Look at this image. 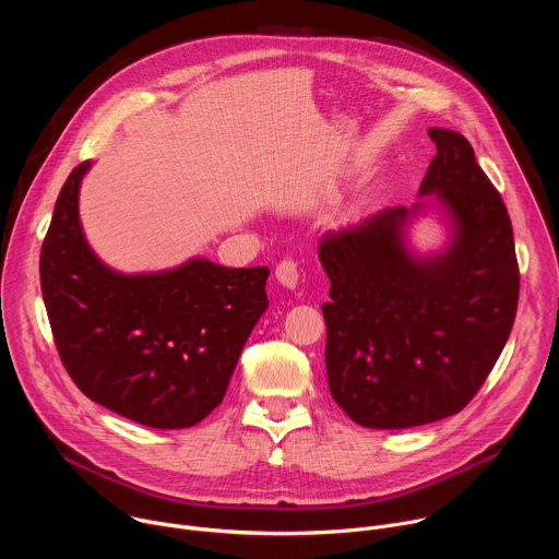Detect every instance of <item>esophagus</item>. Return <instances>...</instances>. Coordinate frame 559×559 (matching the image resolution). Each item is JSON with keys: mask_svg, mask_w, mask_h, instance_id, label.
I'll return each mask as SVG.
<instances>
[{"mask_svg": "<svg viewBox=\"0 0 559 559\" xmlns=\"http://www.w3.org/2000/svg\"><path fill=\"white\" fill-rule=\"evenodd\" d=\"M298 278H300V272H298V263L292 261V259H285L276 265V281L283 285V287H289L294 289L298 285Z\"/></svg>", "mask_w": 559, "mask_h": 559, "instance_id": "34e87169", "label": "esophagus"}]
</instances>
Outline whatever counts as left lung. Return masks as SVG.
<instances>
[{
	"instance_id": "8db88e82",
	"label": "left lung",
	"mask_w": 559,
	"mask_h": 559,
	"mask_svg": "<svg viewBox=\"0 0 559 559\" xmlns=\"http://www.w3.org/2000/svg\"><path fill=\"white\" fill-rule=\"evenodd\" d=\"M436 156L420 183L453 225L438 257L405 246L425 203L382 210L318 246L332 287L323 302L334 401L358 425L409 429L462 412L500 358L518 311L520 270L500 192L471 143L429 128Z\"/></svg>"
}]
</instances>
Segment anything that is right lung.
Instances as JSON below:
<instances>
[{
  "mask_svg": "<svg viewBox=\"0 0 559 559\" xmlns=\"http://www.w3.org/2000/svg\"><path fill=\"white\" fill-rule=\"evenodd\" d=\"M79 164L55 203L39 276L59 358L102 407L152 429H186L221 405L267 309V267L205 259L126 276L88 248L79 223Z\"/></svg>",
  "mask_w": 559,
  "mask_h": 559,
  "instance_id": "right-lung-1",
  "label": "right lung"
}]
</instances>
